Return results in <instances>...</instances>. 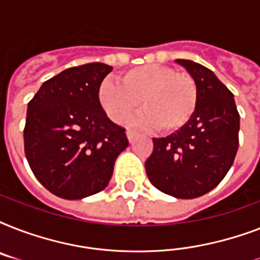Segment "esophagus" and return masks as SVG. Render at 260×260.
<instances>
[{"label": "esophagus", "instance_id": "1", "mask_svg": "<svg viewBox=\"0 0 260 260\" xmlns=\"http://www.w3.org/2000/svg\"><path fill=\"white\" fill-rule=\"evenodd\" d=\"M135 136H136V132H135L134 129L128 128V129H126V138H128V140H129V142H134Z\"/></svg>", "mask_w": 260, "mask_h": 260}]
</instances>
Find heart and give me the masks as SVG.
Masks as SVG:
<instances>
[{
    "mask_svg": "<svg viewBox=\"0 0 260 260\" xmlns=\"http://www.w3.org/2000/svg\"><path fill=\"white\" fill-rule=\"evenodd\" d=\"M118 85L105 81L100 87V101L114 122H124L135 110L143 109L135 122L163 134L182 129L196 112L197 83L187 73L170 66L144 64L118 75Z\"/></svg>",
    "mask_w": 260,
    "mask_h": 260,
    "instance_id": "1",
    "label": "heart"
}]
</instances>
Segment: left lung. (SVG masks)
Returning <instances> with one entry per match:
<instances>
[{
	"label": "left lung",
	"instance_id": "8db88e82",
	"mask_svg": "<svg viewBox=\"0 0 260 260\" xmlns=\"http://www.w3.org/2000/svg\"><path fill=\"white\" fill-rule=\"evenodd\" d=\"M197 83L196 112L182 129L152 139L147 177L158 190L177 198H197L222 181L239 147L240 116L234 94L200 63L177 59Z\"/></svg>",
	"mask_w": 260,
	"mask_h": 260
}]
</instances>
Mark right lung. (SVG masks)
Returning <instances> with one entry per match:
<instances>
[{"mask_svg":"<svg viewBox=\"0 0 260 260\" xmlns=\"http://www.w3.org/2000/svg\"><path fill=\"white\" fill-rule=\"evenodd\" d=\"M113 67L87 63L43 83L28 102L24 151L38 181L64 200L100 193L128 147L125 129L110 121L100 86Z\"/></svg>","mask_w":260,"mask_h":260,"instance_id":"1","label":"right lung"}]
</instances>
